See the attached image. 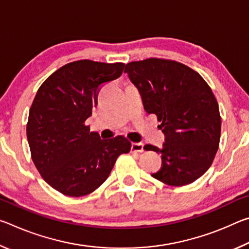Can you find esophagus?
Here are the masks:
<instances>
[{
  "mask_svg": "<svg viewBox=\"0 0 249 249\" xmlns=\"http://www.w3.org/2000/svg\"><path fill=\"white\" fill-rule=\"evenodd\" d=\"M130 149H132V151H136V153H142L144 151V145L142 142H133Z\"/></svg>",
  "mask_w": 249,
  "mask_h": 249,
  "instance_id": "obj_1",
  "label": "esophagus"
}]
</instances>
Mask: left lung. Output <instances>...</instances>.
Wrapping results in <instances>:
<instances>
[{"mask_svg": "<svg viewBox=\"0 0 249 249\" xmlns=\"http://www.w3.org/2000/svg\"><path fill=\"white\" fill-rule=\"evenodd\" d=\"M138 88L148 114L161 122V168L151 177L181 187L199 179L212 165L220 145L221 115L212 90L201 75L181 62L162 58L132 61L125 66Z\"/></svg>", "mask_w": 249, "mask_h": 249, "instance_id": "obj_1", "label": "left lung"}]
</instances>
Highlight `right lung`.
Segmentation results:
<instances>
[{
  "instance_id": "add662e5",
  "label": "right lung",
  "mask_w": 249,
  "mask_h": 249,
  "mask_svg": "<svg viewBox=\"0 0 249 249\" xmlns=\"http://www.w3.org/2000/svg\"><path fill=\"white\" fill-rule=\"evenodd\" d=\"M124 64L83 59L54 71L37 91L26 125L32 159L43 179L68 196L96 190L132 144L124 136L101 140L86 121L98 105L103 84L123 72Z\"/></svg>"
}]
</instances>
